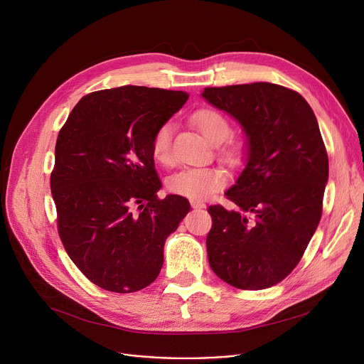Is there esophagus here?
Instances as JSON below:
<instances>
[{
    "instance_id": "obj_1",
    "label": "esophagus",
    "mask_w": 364,
    "mask_h": 364,
    "mask_svg": "<svg viewBox=\"0 0 364 364\" xmlns=\"http://www.w3.org/2000/svg\"><path fill=\"white\" fill-rule=\"evenodd\" d=\"M192 206H193L195 209H203V208H206V205H205L203 202H200V200H192Z\"/></svg>"
}]
</instances>
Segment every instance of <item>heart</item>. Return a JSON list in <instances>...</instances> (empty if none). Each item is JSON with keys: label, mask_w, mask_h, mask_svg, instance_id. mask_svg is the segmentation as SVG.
<instances>
[{"label": "heart", "mask_w": 364, "mask_h": 364, "mask_svg": "<svg viewBox=\"0 0 364 364\" xmlns=\"http://www.w3.org/2000/svg\"><path fill=\"white\" fill-rule=\"evenodd\" d=\"M193 122L203 134V137L213 144L225 141L232 134V127L224 114L215 109H200L193 114ZM171 122L162 124L151 137V155L156 162L168 165L171 162V141H172ZM239 149L236 146H227L223 150V156L228 162H237ZM227 181L225 172L220 168L193 166L186 168L172 176L168 181V188L178 196L190 199H205L220 190Z\"/></svg>", "instance_id": "obj_1"}]
</instances>
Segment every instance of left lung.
Returning <instances> with one entry per match:
<instances>
[{"label":"left lung","mask_w":364,"mask_h":364,"mask_svg":"<svg viewBox=\"0 0 364 364\" xmlns=\"http://www.w3.org/2000/svg\"><path fill=\"white\" fill-rule=\"evenodd\" d=\"M202 97L240 125L245 168L208 208L213 272L237 289L277 284L299 262L321 217L329 161L316 114L301 94L270 82L205 88Z\"/></svg>","instance_id":"left-lung-1"}]
</instances>
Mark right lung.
I'll return each mask as SVG.
<instances>
[{
	"mask_svg": "<svg viewBox=\"0 0 364 364\" xmlns=\"http://www.w3.org/2000/svg\"><path fill=\"white\" fill-rule=\"evenodd\" d=\"M184 91L124 85L82 97L55 143L51 195L75 265L102 289L137 292L159 276L164 245L190 211L158 199L151 137L187 102Z\"/></svg>",
	"mask_w": 364,
	"mask_h": 364,
	"instance_id": "obj_1",
	"label": "right lung"
}]
</instances>
